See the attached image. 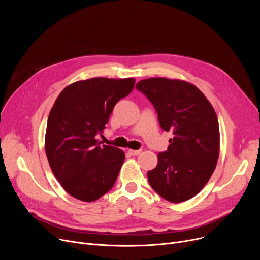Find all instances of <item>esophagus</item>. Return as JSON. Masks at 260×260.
<instances>
[{"instance_id": "34e87169", "label": "esophagus", "mask_w": 260, "mask_h": 260, "mask_svg": "<svg viewBox=\"0 0 260 260\" xmlns=\"http://www.w3.org/2000/svg\"><path fill=\"white\" fill-rule=\"evenodd\" d=\"M128 154L129 155H132V156H137V155H139L142 151L141 149H128Z\"/></svg>"}]
</instances>
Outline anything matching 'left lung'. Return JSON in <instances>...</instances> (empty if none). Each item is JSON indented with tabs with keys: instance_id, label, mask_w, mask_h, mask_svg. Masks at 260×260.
<instances>
[{
	"instance_id": "1",
	"label": "left lung",
	"mask_w": 260,
	"mask_h": 260,
	"mask_svg": "<svg viewBox=\"0 0 260 260\" xmlns=\"http://www.w3.org/2000/svg\"><path fill=\"white\" fill-rule=\"evenodd\" d=\"M139 91L154 105L160 127L172 132L148 182L168 201L183 202L208 183L219 157V125L212 104L195 85L180 80L151 78L138 82Z\"/></svg>"
}]
</instances>
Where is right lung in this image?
<instances>
[{
    "mask_svg": "<svg viewBox=\"0 0 260 260\" xmlns=\"http://www.w3.org/2000/svg\"><path fill=\"white\" fill-rule=\"evenodd\" d=\"M135 79L92 78L65 87L47 120L45 152L63 188L76 199L91 202L111 189L124 162L121 149L101 145L116 103L131 93Z\"/></svg>",
    "mask_w": 260,
    "mask_h": 260,
    "instance_id": "add662e5",
    "label": "right lung"
}]
</instances>
